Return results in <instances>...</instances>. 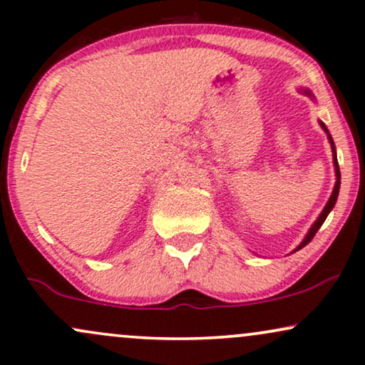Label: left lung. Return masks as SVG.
<instances>
[{
  "mask_svg": "<svg viewBox=\"0 0 365 365\" xmlns=\"http://www.w3.org/2000/svg\"><path fill=\"white\" fill-rule=\"evenodd\" d=\"M322 125V128L326 130V127H324V123H321ZM326 132H328V130H326ZM328 137H329V142H331V149H333V159H334V170H336V185H334V190H333V194H331V197H329V200H328V204H326V207H324V211L321 212V216L317 217V221L316 223L312 225V228L309 230V233H307V237L304 238V242L302 244H300L299 247H297V250L299 249H302V247H305L309 244V242L312 240L314 238V235H316L317 233V230L321 228V225L324 223V220L326 217H328V215H329V211L331 209L334 207V202H336V199H338V192H340V168H338V159H336V153H334V144H333V139H331V135L328 133Z\"/></svg>",
  "mask_w": 365,
  "mask_h": 365,
  "instance_id": "obj_1",
  "label": "left lung"
}]
</instances>
